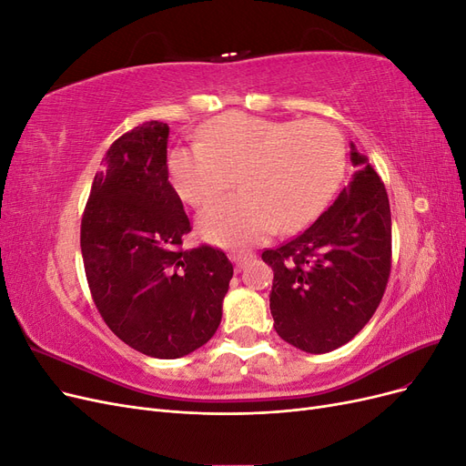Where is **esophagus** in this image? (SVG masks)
Wrapping results in <instances>:
<instances>
[{
	"instance_id": "34e87169",
	"label": "esophagus",
	"mask_w": 466,
	"mask_h": 466,
	"mask_svg": "<svg viewBox=\"0 0 466 466\" xmlns=\"http://www.w3.org/2000/svg\"><path fill=\"white\" fill-rule=\"evenodd\" d=\"M229 258H231V262H235L237 270H241L243 264H247V260H250L252 255H250V252H241V250L235 252V250H233V252H229Z\"/></svg>"
}]
</instances>
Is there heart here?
Here are the masks:
<instances>
[{
	"instance_id": "obj_1",
	"label": "heart",
	"mask_w": 466,
	"mask_h": 466,
	"mask_svg": "<svg viewBox=\"0 0 466 466\" xmlns=\"http://www.w3.org/2000/svg\"><path fill=\"white\" fill-rule=\"evenodd\" d=\"M346 165L342 136L324 120H270L229 112L209 122L200 146L168 153V177L194 208L237 185L241 192L209 206L198 219L218 245L257 243L276 228L298 231L327 208Z\"/></svg>"
}]
</instances>
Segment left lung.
<instances>
[{
	"instance_id": "1",
	"label": "left lung",
	"mask_w": 466,
	"mask_h": 466,
	"mask_svg": "<svg viewBox=\"0 0 466 466\" xmlns=\"http://www.w3.org/2000/svg\"><path fill=\"white\" fill-rule=\"evenodd\" d=\"M350 159L358 171L332 206L301 235L262 252L274 270V329L309 354L350 342L377 311L390 276L385 185L354 144Z\"/></svg>"
}]
</instances>
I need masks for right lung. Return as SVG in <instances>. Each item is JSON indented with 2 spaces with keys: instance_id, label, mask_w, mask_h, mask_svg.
<instances>
[{
  "instance_id": "1",
  "label": "right lung",
  "mask_w": 466,
  "mask_h": 466,
  "mask_svg": "<svg viewBox=\"0 0 466 466\" xmlns=\"http://www.w3.org/2000/svg\"><path fill=\"white\" fill-rule=\"evenodd\" d=\"M167 142L168 126L151 120L108 147L83 209L81 255L106 327L146 356L175 360L216 334L233 264L209 245L182 250L192 228Z\"/></svg>"
}]
</instances>
